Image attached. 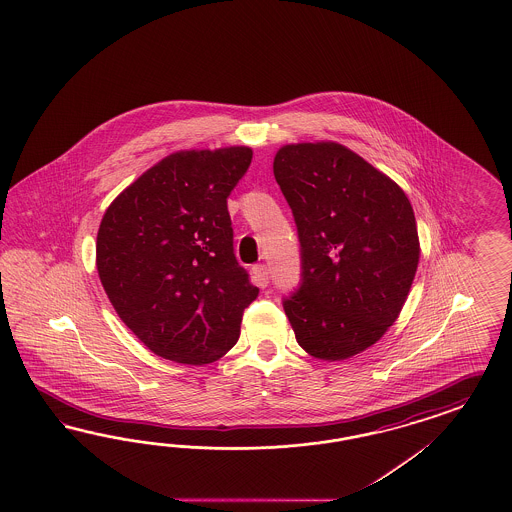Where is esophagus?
I'll return each mask as SVG.
<instances>
[{"label":"esophagus","mask_w":512,"mask_h":512,"mask_svg":"<svg viewBox=\"0 0 512 512\" xmlns=\"http://www.w3.org/2000/svg\"><path fill=\"white\" fill-rule=\"evenodd\" d=\"M251 276H253V281L264 289L268 283H270V276H268V268H266V264H255L253 268H251Z\"/></svg>","instance_id":"1"}]
</instances>
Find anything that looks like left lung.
Masks as SVG:
<instances>
[{
  "label": "left lung",
  "instance_id": "1",
  "mask_svg": "<svg viewBox=\"0 0 512 512\" xmlns=\"http://www.w3.org/2000/svg\"><path fill=\"white\" fill-rule=\"evenodd\" d=\"M274 176L293 210L302 278L283 310L311 357L343 360L396 321L419 264L411 202L336 142L283 146Z\"/></svg>",
  "mask_w": 512,
  "mask_h": 512
}]
</instances>
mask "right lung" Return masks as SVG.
Listing matches in <instances>:
<instances>
[{"mask_svg": "<svg viewBox=\"0 0 512 512\" xmlns=\"http://www.w3.org/2000/svg\"><path fill=\"white\" fill-rule=\"evenodd\" d=\"M246 146L178 152L116 197L97 233V272L114 310L150 351L210 364L240 336L259 296L234 255L227 199Z\"/></svg>", "mask_w": 512, "mask_h": 512, "instance_id": "add662e5", "label": "right lung"}]
</instances>
